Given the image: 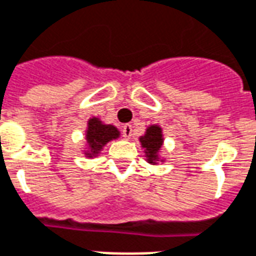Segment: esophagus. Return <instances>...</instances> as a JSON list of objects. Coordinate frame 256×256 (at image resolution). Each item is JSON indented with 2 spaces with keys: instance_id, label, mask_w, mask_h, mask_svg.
Wrapping results in <instances>:
<instances>
[{
  "instance_id": "obj_1",
  "label": "esophagus",
  "mask_w": 256,
  "mask_h": 256,
  "mask_svg": "<svg viewBox=\"0 0 256 256\" xmlns=\"http://www.w3.org/2000/svg\"><path fill=\"white\" fill-rule=\"evenodd\" d=\"M122 136H124V139L130 140L132 138V126L130 124H126V126H122Z\"/></svg>"
}]
</instances>
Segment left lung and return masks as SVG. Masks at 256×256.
I'll return each mask as SVG.
<instances>
[{
  "label": "left lung",
  "instance_id": "1",
  "mask_svg": "<svg viewBox=\"0 0 256 256\" xmlns=\"http://www.w3.org/2000/svg\"><path fill=\"white\" fill-rule=\"evenodd\" d=\"M140 146L143 148L146 162L158 166L159 163L166 162V158L162 155V147L164 143L162 126L159 124H151L146 128L144 135L139 138Z\"/></svg>",
  "mask_w": 256,
  "mask_h": 256
}]
</instances>
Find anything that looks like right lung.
Instances as JSON below:
<instances>
[{"mask_svg": "<svg viewBox=\"0 0 256 256\" xmlns=\"http://www.w3.org/2000/svg\"><path fill=\"white\" fill-rule=\"evenodd\" d=\"M120 135V130L117 126L104 122L100 117H90L84 130V146L80 150V152L88 159H94L100 156L104 147L109 142L118 139Z\"/></svg>", "mask_w": 256, "mask_h": 256, "instance_id": "right-lung-1", "label": "right lung"}]
</instances>
